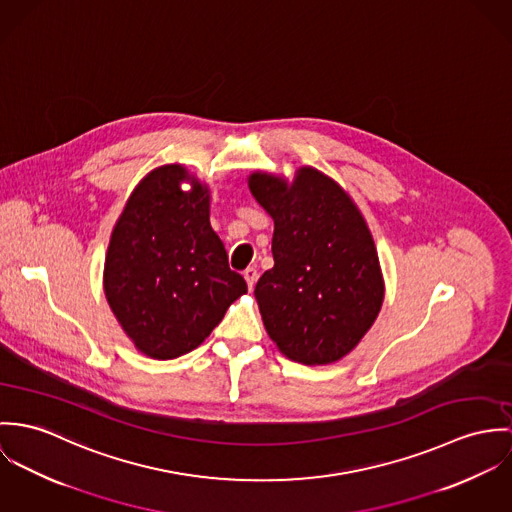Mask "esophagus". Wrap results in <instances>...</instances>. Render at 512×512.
I'll list each match as a JSON object with an SVG mask.
<instances>
[{
    "instance_id": "1",
    "label": "esophagus",
    "mask_w": 512,
    "mask_h": 512,
    "mask_svg": "<svg viewBox=\"0 0 512 512\" xmlns=\"http://www.w3.org/2000/svg\"><path fill=\"white\" fill-rule=\"evenodd\" d=\"M243 277H245V281H247L249 290H253V286H255V283H257V277H259V273H257V269H253V267H247V269L243 271Z\"/></svg>"
}]
</instances>
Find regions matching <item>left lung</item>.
<instances>
[{
	"label": "left lung",
	"mask_w": 512,
	"mask_h": 512,
	"mask_svg": "<svg viewBox=\"0 0 512 512\" xmlns=\"http://www.w3.org/2000/svg\"><path fill=\"white\" fill-rule=\"evenodd\" d=\"M249 190L275 220V267L255 286L269 338L292 361H338L367 334L383 304L371 231L340 184L312 167H302L292 182L253 172Z\"/></svg>",
	"instance_id": "obj_1"
}]
</instances>
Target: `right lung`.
Here are the masks:
<instances>
[{"label": "right lung", "instance_id": "right-lung-1", "mask_svg": "<svg viewBox=\"0 0 512 512\" xmlns=\"http://www.w3.org/2000/svg\"><path fill=\"white\" fill-rule=\"evenodd\" d=\"M104 292L123 332L153 359L180 357L212 334L247 284L210 226L208 186L180 165L137 184L110 239Z\"/></svg>", "mask_w": 512, "mask_h": 512}]
</instances>
